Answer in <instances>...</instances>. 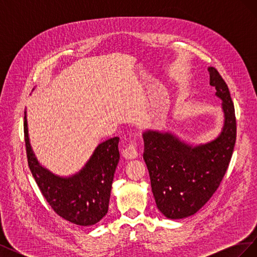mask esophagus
<instances>
[{
    "label": "esophagus",
    "instance_id": "obj_1",
    "mask_svg": "<svg viewBox=\"0 0 257 257\" xmlns=\"http://www.w3.org/2000/svg\"><path fill=\"white\" fill-rule=\"evenodd\" d=\"M123 158H125L126 160H133L138 157V144L136 142V139H134L133 142H131L122 152Z\"/></svg>",
    "mask_w": 257,
    "mask_h": 257
}]
</instances>
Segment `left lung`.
I'll return each instance as SVG.
<instances>
[{
  "mask_svg": "<svg viewBox=\"0 0 257 257\" xmlns=\"http://www.w3.org/2000/svg\"><path fill=\"white\" fill-rule=\"evenodd\" d=\"M210 84L222 100L225 124L221 135L193 148L170 134L144 133V160L160 211L168 219H183L203 207L219 188L236 143L235 107L226 82L214 67L208 68Z\"/></svg>",
  "mask_w": 257,
  "mask_h": 257,
  "instance_id": "1",
  "label": "left lung"
}]
</instances>
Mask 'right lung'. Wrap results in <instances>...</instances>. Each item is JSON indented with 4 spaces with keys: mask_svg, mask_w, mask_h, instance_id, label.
<instances>
[{
    "mask_svg": "<svg viewBox=\"0 0 257 257\" xmlns=\"http://www.w3.org/2000/svg\"><path fill=\"white\" fill-rule=\"evenodd\" d=\"M23 131L30 170L53 211L81 226L102 220L108 211L113 175L120 159L119 137L100 144L78 175L59 178L43 168L34 157L29 143L26 115Z\"/></svg>",
    "mask_w": 257,
    "mask_h": 257,
    "instance_id": "obj_1",
    "label": "right lung"
}]
</instances>
